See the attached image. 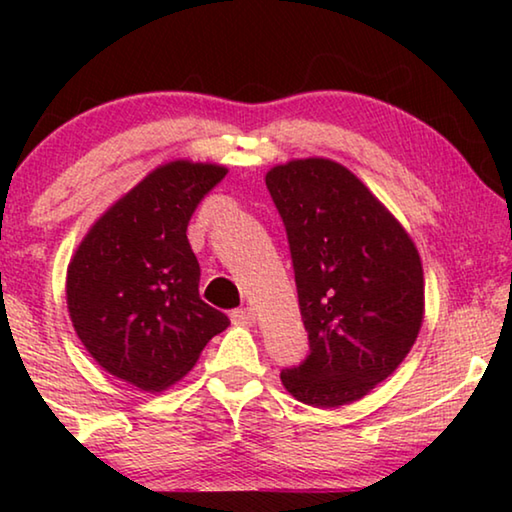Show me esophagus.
Segmentation results:
<instances>
[{
	"label": "esophagus",
	"mask_w": 512,
	"mask_h": 512,
	"mask_svg": "<svg viewBox=\"0 0 512 512\" xmlns=\"http://www.w3.org/2000/svg\"><path fill=\"white\" fill-rule=\"evenodd\" d=\"M230 318H232V323H237V325H253L255 323V311L250 307H241V309L232 311Z\"/></svg>",
	"instance_id": "esophagus-1"
}]
</instances>
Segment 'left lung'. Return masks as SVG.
I'll return each mask as SVG.
<instances>
[{
	"label": "left lung",
	"mask_w": 512,
	"mask_h": 512,
	"mask_svg": "<svg viewBox=\"0 0 512 512\" xmlns=\"http://www.w3.org/2000/svg\"><path fill=\"white\" fill-rule=\"evenodd\" d=\"M287 228L309 354L282 370L296 400L334 409L368 395L411 352L424 318L418 248L343 164L291 160L266 173Z\"/></svg>",
	"instance_id": "8db88e82"
}]
</instances>
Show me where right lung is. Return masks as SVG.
<instances>
[{
	"label": "right lung",
	"instance_id": "add662e5",
	"mask_svg": "<svg viewBox=\"0 0 512 512\" xmlns=\"http://www.w3.org/2000/svg\"><path fill=\"white\" fill-rule=\"evenodd\" d=\"M221 164L173 160L103 212L67 266V309L99 366L160 393L196 366L230 320L198 296L201 266L187 241Z\"/></svg>",
	"mask_w": 512,
	"mask_h": 512
}]
</instances>
